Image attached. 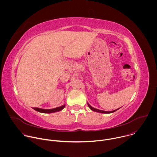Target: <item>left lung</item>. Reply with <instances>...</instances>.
<instances>
[{"mask_svg": "<svg viewBox=\"0 0 157 157\" xmlns=\"http://www.w3.org/2000/svg\"><path fill=\"white\" fill-rule=\"evenodd\" d=\"M88 105H89V108L92 110H93V111H94V112H99V113H113V112H115V111H117V110H118L119 109H117V110H113V111H110V112H107V111H103V110H98V109H95V108H94V107H92L90 105H89V104H88Z\"/></svg>", "mask_w": 157, "mask_h": 157, "instance_id": "1", "label": "left lung"}]
</instances>
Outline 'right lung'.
I'll return each mask as SVG.
<instances>
[{
    "instance_id": "add662e5",
    "label": "right lung",
    "mask_w": 157,
    "mask_h": 157,
    "mask_svg": "<svg viewBox=\"0 0 157 157\" xmlns=\"http://www.w3.org/2000/svg\"><path fill=\"white\" fill-rule=\"evenodd\" d=\"M64 107H65V105H63L61 107H57V108H55V109H39V108H33V109H34L35 110H36L39 112L50 113L60 111V110H63Z\"/></svg>"
}]
</instances>
